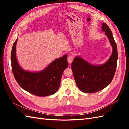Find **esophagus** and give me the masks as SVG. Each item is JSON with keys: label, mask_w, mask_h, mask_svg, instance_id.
<instances>
[{"label": "esophagus", "mask_w": 129, "mask_h": 129, "mask_svg": "<svg viewBox=\"0 0 129 129\" xmlns=\"http://www.w3.org/2000/svg\"><path fill=\"white\" fill-rule=\"evenodd\" d=\"M73 57L72 55H69L68 57V62L69 63H72L73 61Z\"/></svg>", "instance_id": "obj_1"}]
</instances>
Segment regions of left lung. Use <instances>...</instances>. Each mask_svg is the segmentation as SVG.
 I'll return each mask as SVG.
<instances>
[{
	"label": "left lung",
	"mask_w": 129,
	"mask_h": 129,
	"mask_svg": "<svg viewBox=\"0 0 129 129\" xmlns=\"http://www.w3.org/2000/svg\"><path fill=\"white\" fill-rule=\"evenodd\" d=\"M101 29L105 32L113 48L108 61L101 65H94L83 57L76 56L72 64L76 85L83 92L94 93L103 90L110 84L115 73L118 58L116 44L106 23H103Z\"/></svg>",
	"instance_id": "obj_1"
}]
</instances>
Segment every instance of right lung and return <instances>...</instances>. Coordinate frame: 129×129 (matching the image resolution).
<instances>
[{"instance_id":"1","label":"right lung","mask_w":129,"mask_h":129,"mask_svg":"<svg viewBox=\"0 0 129 129\" xmlns=\"http://www.w3.org/2000/svg\"><path fill=\"white\" fill-rule=\"evenodd\" d=\"M14 43L11 53V63L14 76L19 85L25 91L38 96L54 94L60 85L64 70L68 66L67 55L54 60L39 72L24 70L18 64L16 56V44Z\"/></svg>"}]
</instances>
